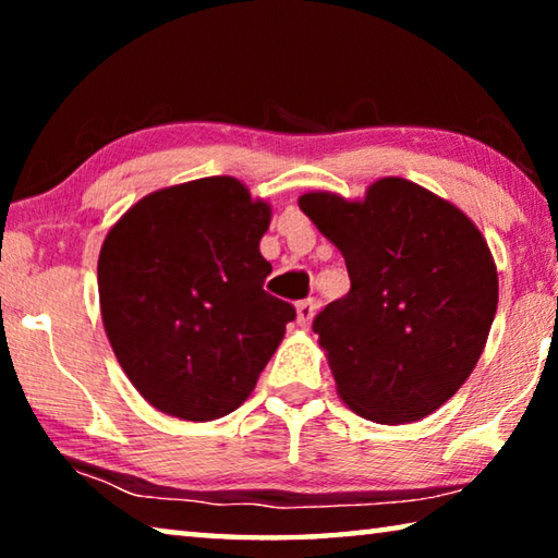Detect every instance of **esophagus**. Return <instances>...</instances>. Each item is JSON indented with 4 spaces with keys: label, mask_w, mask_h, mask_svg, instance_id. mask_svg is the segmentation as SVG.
I'll return each mask as SVG.
<instances>
[{
    "label": "esophagus",
    "mask_w": 558,
    "mask_h": 558,
    "mask_svg": "<svg viewBox=\"0 0 558 558\" xmlns=\"http://www.w3.org/2000/svg\"><path fill=\"white\" fill-rule=\"evenodd\" d=\"M315 310H317V305H315L313 300H302V302H300V305H298V325H300L302 329H307L310 325H313Z\"/></svg>",
    "instance_id": "esophagus-1"
}]
</instances>
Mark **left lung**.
Instances as JSON below:
<instances>
[{
	"mask_svg": "<svg viewBox=\"0 0 558 558\" xmlns=\"http://www.w3.org/2000/svg\"><path fill=\"white\" fill-rule=\"evenodd\" d=\"M302 214L342 251L352 288L315 317L337 393L376 423L438 411L475 369L497 310V268L456 204L401 177L364 199L307 192Z\"/></svg>",
	"mask_w": 558,
	"mask_h": 558,
	"instance_id": "1",
	"label": "left lung"
}]
</instances>
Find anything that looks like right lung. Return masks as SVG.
<instances>
[{
	"label": "right lung",
	"instance_id": "obj_1",
	"mask_svg": "<svg viewBox=\"0 0 558 558\" xmlns=\"http://www.w3.org/2000/svg\"><path fill=\"white\" fill-rule=\"evenodd\" d=\"M270 204L235 177L157 189L120 216L98 258L102 327L157 411L216 421L248 399L295 319L263 290Z\"/></svg>",
	"mask_w": 558,
	"mask_h": 558
}]
</instances>
